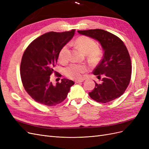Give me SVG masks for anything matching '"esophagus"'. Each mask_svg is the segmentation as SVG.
I'll list each match as a JSON object with an SVG mask.
<instances>
[{"instance_id": "obj_1", "label": "esophagus", "mask_w": 149, "mask_h": 149, "mask_svg": "<svg viewBox=\"0 0 149 149\" xmlns=\"http://www.w3.org/2000/svg\"><path fill=\"white\" fill-rule=\"evenodd\" d=\"M84 81V79H80V80H76L75 81V83H79Z\"/></svg>"}]
</instances>
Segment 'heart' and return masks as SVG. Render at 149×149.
<instances>
[{
	"instance_id": "heart-1",
	"label": "heart",
	"mask_w": 149,
	"mask_h": 149,
	"mask_svg": "<svg viewBox=\"0 0 149 149\" xmlns=\"http://www.w3.org/2000/svg\"><path fill=\"white\" fill-rule=\"evenodd\" d=\"M75 45L81 50L87 53L88 58L92 62H96L101 59L102 55L101 48L96 46L94 40L87 36H80L75 40ZM70 50L69 45L63 46L58 53V60L62 63H66L69 60ZM88 70V67L83 64L72 63L65 69V73L68 77L71 79H80L82 74Z\"/></svg>"
}]
</instances>
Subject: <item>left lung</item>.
Instances as JSON below:
<instances>
[{
	"instance_id": "8db88e82",
	"label": "left lung",
	"mask_w": 149,
	"mask_h": 149,
	"mask_svg": "<svg viewBox=\"0 0 149 149\" xmlns=\"http://www.w3.org/2000/svg\"><path fill=\"white\" fill-rule=\"evenodd\" d=\"M78 32L97 40L104 53L102 59L93 71L102 79V83L95 82V87L89 95L98 102L106 103L123 95L129 84L132 73L130 57L124 42L115 35L102 29L78 30Z\"/></svg>"
}]
</instances>
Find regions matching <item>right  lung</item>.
Listing matches in <instances>:
<instances>
[{
    "label": "right lung",
    "mask_w": 149,
    "mask_h": 149,
    "mask_svg": "<svg viewBox=\"0 0 149 149\" xmlns=\"http://www.w3.org/2000/svg\"><path fill=\"white\" fill-rule=\"evenodd\" d=\"M75 30L64 32L46 33L34 40L26 48L20 63V76L24 89L31 97L42 104L53 106L63 101L74 83L63 78L53 85L50 75L54 70L58 53L73 37Z\"/></svg>",
    "instance_id": "obj_1"
}]
</instances>
